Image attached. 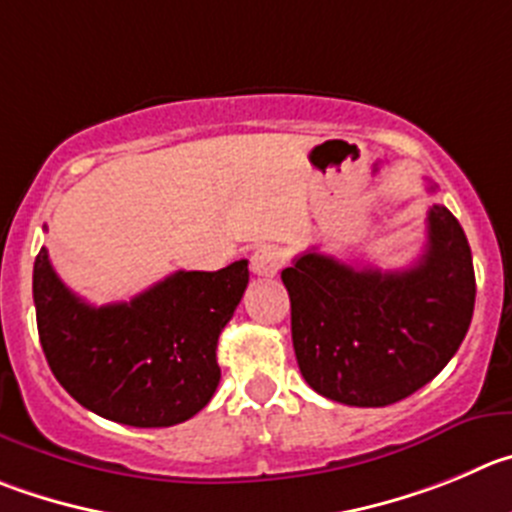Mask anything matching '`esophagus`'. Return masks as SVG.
I'll use <instances>...</instances> for the list:
<instances>
[{"instance_id": "esophagus-1", "label": "esophagus", "mask_w": 512, "mask_h": 512, "mask_svg": "<svg viewBox=\"0 0 512 512\" xmlns=\"http://www.w3.org/2000/svg\"><path fill=\"white\" fill-rule=\"evenodd\" d=\"M250 265L252 272L260 275V278H272V275H278L280 267H283V252L275 245H262L252 252Z\"/></svg>"}]
</instances>
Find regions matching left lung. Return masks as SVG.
<instances>
[{"instance_id":"left-lung-1","label":"left lung","mask_w":512,"mask_h":512,"mask_svg":"<svg viewBox=\"0 0 512 512\" xmlns=\"http://www.w3.org/2000/svg\"><path fill=\"white\" fill-rule=\"evenodd\" d=\"M427 229V250L409 270L353 267L315 247L285 267L295 358L310 389L348 407H386L450 364L475 310L472 252L442 204L429 207Z\"/></svg>"}]
</instances>
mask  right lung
Masks as SVG:
<instances>
[{"instance_id": "obj_1", "label": "right lung", "mask_w": 512, "mask_h": 512, "mask_svg": "<svg viewBox=\"0 0 512 512\" xmlns=\"http://www.w3.org/2000/svg\"><path fill=\"white\" fill-rule=\"evenodd\" d=\"M250 280L247 260L179 270L128 303H85L42 247L32 272L37 331L52 374L78 404L128 427H171L202 412L219 384V333Z\"/></svg>"}]
</instances>
